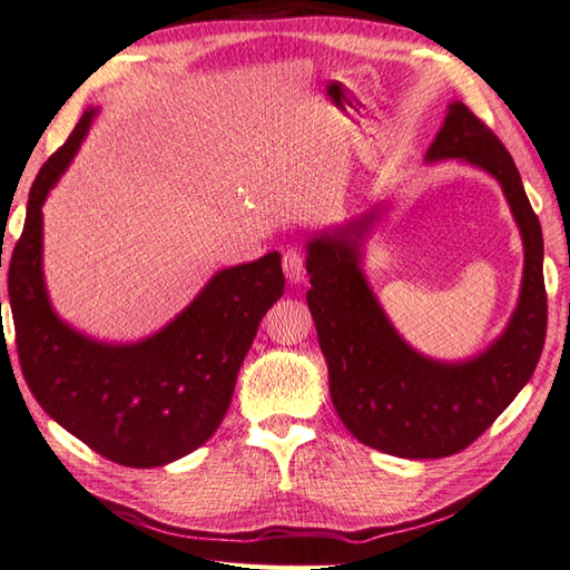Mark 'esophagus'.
Returning a JSON list of instances; mask_svg holds the SVG:
<instances>
[{
	"instance_id": "obj_1",
	"label": "esophagus",
	"mask_w": 570,
	"mask_h": 570,
	"mask_svg": "<svg viewBox=\"0 0 570 570\" xmlns=\"http://www.w3.org/2000/svg\"><path fill=\"white\" fill-rule=\"evenodd\" d=\"M282 267L291 284H301L305 279V257L298 247H288L282 257Z\"/></svg>"
}]
</instances>
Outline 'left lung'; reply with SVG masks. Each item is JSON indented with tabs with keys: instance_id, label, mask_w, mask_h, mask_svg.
I'll list each match as a JSON object with an SVG mask.
<instances>
[{
	"instance_id": "8db88e82",
	"label": "left lung",
	"mask_w": 570,
	"mask_h": 570,
	"mask_svg": "<svg viewBox=\"0 0 570 570\" xmlns=\"http://www.w3.org/2000/svg\"><path fill=\"white\" fill-rule=\"evenodd\" d=\"M462 158L501 183L522 245L518 308L487 352L445 363L421 356L390 325L361 272V243L375 212L308 243L305 294L330 371L342 424L363 445L406 460L448 458L484 433L528 385L547 334L542 226L503 141L460 100L435 135L426 160Z\"/></svg>"
}]
</instances>
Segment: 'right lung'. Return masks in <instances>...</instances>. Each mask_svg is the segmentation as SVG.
<instances>
[{
  "label": "right lung",
  "instance_id": "obj_1",
  "mask_svg": "<svg viewBox=\"0 0 570 570\" xmlns=\"http://www.w3.org/2000/svg\"><path fill=\"white\" fill-rule=\"evenodd\" d=\"M96 110L42 164L9 262V303L28 390L57 424L125 466H160L222 424L259 320L284 294L282 255L222 269L149 340L100 344L55 315L42 282V202L79 151Z\"/></svg>",
  "mask_w": 570,
  "mask_h": 570
}]
</instances>
